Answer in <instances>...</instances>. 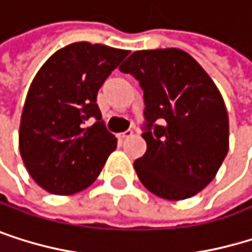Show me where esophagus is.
Instances as JSON below:
<instances>
[{"mask_svg":"<svg viewBox=\"0 0 252 252\" xmlns=\"http://www.w3.org/2000/svg\"><path fill=\"white\" fill-rule=\"evenodd\" d=\"M133 135V130L132 129H127V130H125V132H120L117 136L120 138V140H125V138H129V136H132Z\"/></svg>","mask_w":252,"mask_h":252,"instance_id":"1","label":"esophagus"}]
</instances>
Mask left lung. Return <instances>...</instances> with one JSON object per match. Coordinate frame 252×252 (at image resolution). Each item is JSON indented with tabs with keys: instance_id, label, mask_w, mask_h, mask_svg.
Segmentation results:
<instances>
[{
	"instance_id": "obj_1",
	"label": "left lung",
	"mask_w": 252,
	"mask_h": 252,
	"mask_svg": "<svg viewBox=\"0 0 252 252\" xmlns=\"http://www.w3.org/2000/svg\"><path fill=\"white\" fill-rule=\"evenodd\" d=\"M120 70L144 92L146 153L138 179L165 200L189 198L213 180L228 152L224 99L198 63L182 49L136 51Z\"/></svg>"
}]
</instances>
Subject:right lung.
<instances>
[{
  "label": "right lung",
  "mask_w": 252,
  "mask_h": 252,
  "mask_svg": "<svg viewBox=\"0 0 252 252\" xmlns=\"http://www.w3.org/2000/svg\"><path fill=\"white\" fill-rule=\"evenodd\" d=\"M129 51L78 42L58 49L34 76L22 109L19 150L34 182L55 195L89 188L117 138L108 132L97 92ZM89 118H96L87 126Z\"/></svg>",
  "instance_id": "right-lung-1"
}]
</instances>
